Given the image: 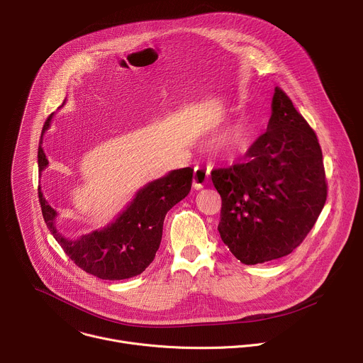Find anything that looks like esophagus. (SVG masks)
Returning <instances> with one entry per match:
<instances>
[{"label":"esophagus","mask_w":363,"mask_h":363,"mask_svg":"<svg viewBox=\"0 0 363 363\" xmlns=\"http://www.w3.org/2000/svg\"><path fill=\"white\" fill-rule=\"evenodd\" d=\"M208 178H210V172L206 171L205 168L202 167H196L195 171H194V177H192V185L195 189H199L202 188L206 182H208Z\"/></svg>","instance_id":"esophagus-1"}]
</instances>
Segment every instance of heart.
I'll list each match as a JSON object with an SVG mask.
<instances>
[{
	"label": "heart",
	"mask_w": 363,
	"mask_h": 363,
	"mask_svg": "<svg viewBox=\"0 0 363 363\" xmlns=\"http://www.w3.org/2000/svg\"><path fill=\"white\" fill-rule=\"evenodd\" d=\"M244 145V136L240 130H231V132H227L221 136L220 139V146L223 149H227V150H237V149H241Z\"/></svg>",
	"instance_id": "1"
}]
</instances>
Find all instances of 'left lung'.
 I'll list each match as a JSON object with an SVG mask.
<instances>
[{
	"instance_id": "left-lung-1",
	"label": "left lung",
	"mask_w": 363,
	"mask_h": 363,
	"mask_svg": "<svg viewBox=\"0 0 363 363\" xmlns=\"http://www.w3.org/2000/svg\"><path fill=\"white\" fill-rule=\"evenodd\" d=\"M211 178L223 199L221 240L248 266L298 247L328 196L318 136L280 87L274 89L266 133L248 147L242 162L213 169Z\"/></svg>"
}]
</instances>
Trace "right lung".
I'll use <instances>...</instances> for the list:
<instances>
[{
  "mask_svg": "<svg viewBox=\"0 0 363 363\" xmlns=\"http://www.w3.org/2000/svg\"><path fill=\"white\" fill-rule=\"evenodd\" d=\"M51 116L53 113L47 118L40 138V172L48 165L41 142ZM192 171L191 168L175 169L164 178L149 182L138 191L135 199L115 223L77 240H69L57 231L55 225L57 213L38 191L43 218L50 233L77 267L101 280L130 279L145 272L153 262L162 240L165 216L191 191Z\"/></svg>",
  "mask_w": 363,
  "mask_h": 363,
  "instance_id": "1",
  "label": "right lung"
}]
</instances>
